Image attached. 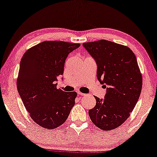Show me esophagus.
I'll use <instances>...</instances> for the list:
<instances>
[{"mask_svg":"<svg viewBox=\"0 0 157 157\" xmlns=\"http://www.w3.org/2000/svg\"><path fill=\"white\" fill-rule=\"evenodd\" d=\"M77 93H78V95H79V96H84L85 95V94H83V93H82V92H80V91H77Z\"/></svg>","mask_w":157,"mask_h":157,"instance_id":"esophagus-1","label":"esophagus"}]
</instances>
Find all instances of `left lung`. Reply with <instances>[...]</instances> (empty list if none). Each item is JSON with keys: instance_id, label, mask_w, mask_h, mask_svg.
<instances>
[{"instance_id": "left-lung-1", "label": "left lung", "mask_w": 157, "mask_h": 157, "mask_svg": "<svg viewBox=\"0 0 157 157\" xmlns=\"http://www.w3.org/2000/svg\"><path fill=\"white\" fill-rule=\"evenodd\" d=\"M83 46L95 59L97 78L107 88L105 98L95 96L89 117L101 130H113L129 117L140 95L143 78L136 57L129 47L105 40Z\"/></svg>"}]
</instances>
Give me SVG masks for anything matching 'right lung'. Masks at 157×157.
Returning a JSON list of instances; mask_svg holds the SVG:
<instances>
[{
    "mask_svg": "<svg viewBox=\"0 0 157 157\" xmlns=\"http://www.w3.org/2000/svg\"><path fill=\"white\" fill-rule=\"evenodd\" d=\"M80 44L44 41L24 54L17 80V90L35 123L54 129L65 122L77 96L75 91L56 88V81L63 74L69 53Z\"/></svg>",
    "mask_w": 157,
    "mask_h": 157,
    "instance_id": "obj_1",
    "label": "right lung"
}]
</instances>
